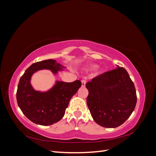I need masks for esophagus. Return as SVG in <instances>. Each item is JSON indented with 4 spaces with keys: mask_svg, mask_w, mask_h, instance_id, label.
Masks as SVG:
<instances>
[{
    "mask_svg": "<svg viewBox=\"0 0 156 156\" xmlns=\"http://www.w3.org/2000/svg\"><path fill=\"white\" fill-rule=\"evenodd\" d=\"M86 80H82V86L84 87L85 85H86Z\"/></svg>",
    "mask_w": 156,
    "mask_h": 156,
    "instance_id": "obj_1",
    "label": "esophagus"
}]
</instances>
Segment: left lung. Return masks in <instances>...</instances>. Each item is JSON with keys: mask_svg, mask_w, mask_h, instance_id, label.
<instances>
[{"mask_svg": "<svg viewBox=\"0 0 156 156\" xmlns=\"http://www.w3.org/2000/svg\"><path fill=\"white\" fill-rule=\"evenodd\" d=\"M87 105L98 124L116 128L127 120L134 110L137 96L128 72L118 66L97 76L86 84Z\"/></svg>", "mask_w": 156, "mask_h": 156, "instance_id": "left-lung-1", "label": "left lung"}]
</instances>
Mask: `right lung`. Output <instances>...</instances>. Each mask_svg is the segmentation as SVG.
<instances>
[{
    "label": "right lung",
    "mask_w": 156,
    "mask_h": 156,
    "mask_svg": "<svg viewBox=\"0 0 156 156\" xmlns=\"http://www.w3.org/2000/svg\"><path fill=\"white\" fill-rule=\"evenodd\" d=\"M63 68L56 60H45L32 64L21 76L16 92L17 103L25 116L35 124L49 126L60 121L82 82L78 80L73 82L58 81L49 91L41 92L31 86V76L42 69H48L56 74Z\"/></svg>",
    "instance_id": "obj_1"
}]
</instances>
